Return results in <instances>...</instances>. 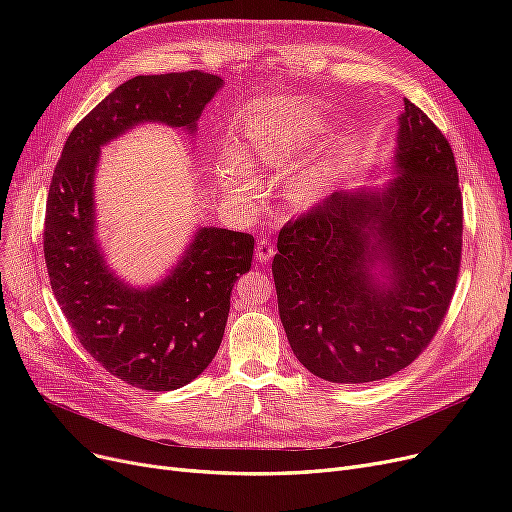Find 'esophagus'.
Listing matches in <instances>:
<instances>
[{
    "label": "esophagus",
    "instance_id": "esophagus-1",
    "mask_svg": "<svg viewBox=\"0 0 512 512\" xmlns=\"http://www.w3.org/2000/svg\"><path fill=\"white\" fill-rule=\"evenodd\" d=\"M274 253H276V247H274L272 240L261 238V240L257 242L255 255H257V261H259V263H267V261H270V259L274 257Z\"/></svg>",
    "mask_w": 512,
    "mask_h": 512
}]
</instances>
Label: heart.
I'll return each instance as SVG.
<instances>
[{
    "mask_svg": "<svg viewBox=\"0 0 512 512\" xmlns=\"http://www.w3.org/2000/svg\"><path fill=\"white\" fill-rule=\"evenodd\" d=\"M311 147V126L303 116L292 112H274L259 118L247 139V153L253 161L272 168H286L299 161ZM218 174L230 184L249 186L255 182V170L249 159L238 149L226 151L220 161ZM332 174L326 166H311L294 176L286 184V197L294 205H309L326 195Z\"/></svg>",
    "mask_w": 512,
    "mask_h": 512,
    "instance_id": "b5f03b06",
    "label": "heart"
}]
</instances>
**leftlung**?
I'll list each match as a JSON object with an SVG mask.
<instances>
[{"instance_id": "8db88e82", "label": "left lung", "mask_w": 512, "mask_h": 512, "mask_svg": "<svg viewBox=\"0 0 512 512\" xmlns=\"http://www.w3.org/2000/svg\"><path fill=\"white\" fill-rule=\"evenodd\" d=\"M386 188L334 193L278 234L272 274L292 353L334 384L378 382L432 342L461 270L463 197L440 128L405 99Z\"/></svg>"}]
</instances>
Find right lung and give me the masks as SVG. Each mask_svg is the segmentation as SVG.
I'll list each match as a JSON object with an SVG mask.
<instances>
[{"label": "right lung", "instance_id": "add662e5", "mask_svg": "<svg viewBox=\"0 0 512 512\" xmlns=\"http://www.w3.org/2000/svg\"><path fill=\"white\" fill-rule=\"evenodd\" d=\"M220 87V76L201 70L126 80L74 126L49 184L43 253L51 290L85 351L141 390H176L205 371L224 338L232 286L251 270L255 238L201 228L159 284H124L95 232L99 149L143 122L193 134Z\"/></svg>", "mask_w": 512, "mask_h": 512}]
</instances>
